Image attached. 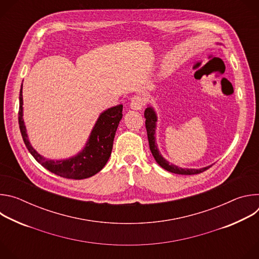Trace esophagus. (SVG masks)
I'll return each mask as SVG.
<instances>
[{
    "label": "esophagus",
    "mask_w": 259,
    "mask_h": 259,
    "mask_svg": "<svg viewBox=\"0 0 259 259\" xmlns=\"http://www.w3.org/2000/svg\"><path fill=\"white\" fill-rule=\"evenodd\" d=\"M144 101L145 99L140 96V95H135L132 97L131 99V102H130V107L132 109H135V110H139L142 108V106L144 105Z\"/></svg>",
    "instance_id": "1"
}]
</instances>
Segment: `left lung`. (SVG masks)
I'll use <instances>...</instances> for the list:
<instances>
[{
    "label": "left lung",
    "instance_id": "left-lung-1",
    "mask_svg": "<svg viewBox=\"0 0 259 259\" xmlns=\"http://www.w3.org/2000/svg\"><path fill=\"white\" fill-rule=\"evenodd\" d=\"M144 118H145V128L147 132V138H149V143H150V150L156 160V162L165 170L175 173V174H181V175H193V174H199L204 172L205 170L209 169L211 166L204 167L201 169H187V168H180L176 165L170 164L168 161H166L162 155L160 154L158 150V145L156 143V127H157V114L154 110L152 106L146 107L144 110Z\"/></svg>",
    "mask_w": 259,
    "mask_h": 259
}]
</instances>
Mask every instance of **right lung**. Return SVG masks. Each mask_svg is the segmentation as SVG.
Returning <instances> with one entry per match:
<instances>
[{"mask_svg": "<svg viewBox=\"0 0 259 259\" xmlns=\"http://www.w3.org/2000/svg\"><path fill=\"white\" fill-rule=\"evenodd\" d=\"M22 85L19 94L18 123L21 136L32 157L50 172L69 179H84L98 173L108 161L113 150L117 128L123 117V105L110 107L99 116L93 127L84 149L75 157L65 160H49L36 152L31 146L23 122Z\"/></svg>", "mask_w": 259, "mask_h": 259, "instance_id": "right-lung-1", "label": "right lung"}]
</instances>
